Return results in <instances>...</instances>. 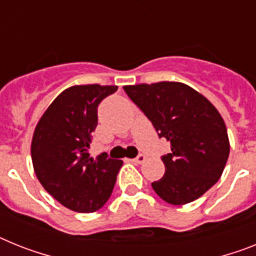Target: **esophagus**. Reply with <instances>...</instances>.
<instances>
[{
  "mask_svg": "<svg viewBox=\"0 0 256 256\" xmlns=\"http://www.w3.org/2000/svg\"><path fill=\"white\" fill-rule=\"evenodd\" d=\"M132 161L134 164H142V162H144L146 161V156L144 154H139V156H136L135 158H132Z\"/></svg>",
  "mask_w": 256,
  "mask_h": 256,
  "instance_id": "34e87169",
  "label": "esophagus"
}]
</instances>
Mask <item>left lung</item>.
I'll return each instance as SVG.
<instances>
[{
	"label": "left lung",
	"mask_w": 256,
	"mask_h": 256,
	"mask_svg": "<svg viewBox=\"0 0 256 256\" xmlns=\"http://www.w3.org/2000/svg\"><path fill=\"white\" fill-rule=\"evenodd\" d=\"M124 92L156 128L170 142L161 160L164 177L152 188L169 204L182 206L200 198L224 172L229 158L225 122L212 102L180 82L124 86Z\"/></svg>",
	"instance_id": "left-lung-1"
}]
</instances>
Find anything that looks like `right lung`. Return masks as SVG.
Here are the masks:
<instances>
[{"label":"right lung","instance_id":"obj_1","mask_svg":"<svg viewBox=\"0 0 256 256\" xmlns=\"http://www.w3.org/2000/svg\"><path fill=\"white\" fill-rule=\"evenodd\" d=\"M117 86H72L62 91L34 132L31 158L36 177L56 200L75 212L90 214L110 198L122 160L88 148L98 126V106Z\"/></svg>","mask_w":256,"mask_h":256}]
</instances>
